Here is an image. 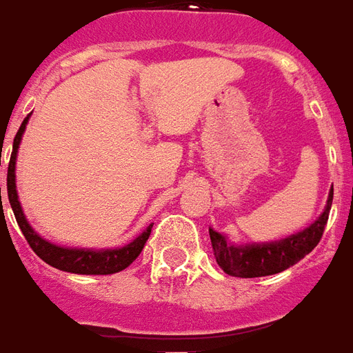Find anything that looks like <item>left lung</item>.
<instances>
[{
    "label": "left lung",
    "instance_id": "1",
    "mask_svg": "<svg viewBox=\"0 0 353 353\" xmlns=\"http://www.w3.org/2000/svg\"><path fill=\"white\" fill-rule=\"evenodd\" d=\"M331 203H333V188L327 195L324 212L320 214L314 223L296 234L277 240V242L234 245L229 242V238L223 236L221 232H216L210 227L208 232H210L216 262L225 274L232 275V277H245V279L285 272L287 268L294 266L296 262L301 261L316 248L320 238L324 234Z\"/></svg>",
    "mask_w": 353,
    "mask_h": 353
}]
</instances>
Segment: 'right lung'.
Segmentation results:
<instances>
[{"label":"right lung","instance_id":"obj_1","mask_svg":"<svg viewBox=\"0 0 353 353\" xmlns=\"http://www.w3.org/2000/svg\"><path fill=\"white\" fill-rule=\"evenodd\" d=\"M29 121V115L23 119L22 126L16 132L14 143H12V154L9 160V169H7V195H9L10 208L14 212L18 227L22 229L23 236L35 251L37 255L41 256L42 261L50 264V266L63 270V272H70V274H81V275H110L123 272L124 268H128L132 262L136 261L139 253L145 248L148 236H150V229L152 225H148L147 229L143 230L141 234L126 243L124 248L117 249H78V248H61L55 243L48 242L42 236H39L29 221L23 216L22 205L18 201V192H16V156H18V147L22 141L23 132H26V124ZM0 203H1V188H0Z\"/></svg>","mask_w":353,"mask_h":353}]
</instances>
